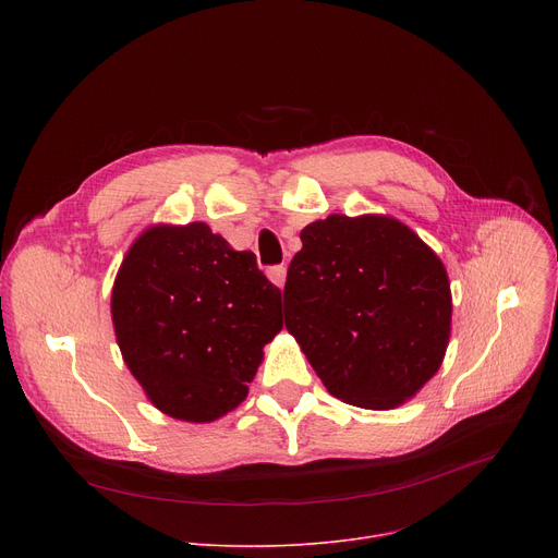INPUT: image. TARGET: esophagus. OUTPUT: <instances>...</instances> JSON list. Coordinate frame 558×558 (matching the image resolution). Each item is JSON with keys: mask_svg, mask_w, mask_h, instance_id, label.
<instances>
[{"mask_svg": "<svg viewBox=\"0 0 558 558\" xmlns=\"http://www.w3.org/2000/svg\"><path fill=\"white\" fill-rule=\"evenodd\" d=\"M267 276H269V280L276 284V287H284V280H287V269L282 267V264H278V267H271L269 271H267Z\"/></svg>", "mask_w": 558, "mask_h": 558, "instance_id": "obj_1", "label": "esophagus"}]
</instances>
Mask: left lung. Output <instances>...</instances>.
Returning <instances> with one entry per match:
<instances>
[{"mask_svg": "<svg viewBox=\"0 0 558 558\" xmlns=\"http://www.w3.org/2000/svg\"><path fill=\"white\" fill-rule=\"evenodd\" d=\"M284 282V326L326 389L362 409H396L441 368L448 271L389 215H330L301 230Z\"/></svg>", "mask_w": 558, "mask_h": 558, "instance_id": "obj_1", "label": "left lung"}]
</instances>
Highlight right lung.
Returning <instances> with one entry per match:
<instances>
[{
	"instance_id": "1",
	"label": "right lung",
	"mask_w": 558,
	"mask_h": 558,
	"mask_svg": "<svg viewBox=\"0 0 558 558\" xmlns=\"http://www.w3.org/2000/svg\"><path fill=\"white\" fill-rule=\"evenodd\" d=\"M280 310L255 255L203 221L144 228L110 294L124 364L156 409L185 423H213L246 400Z\"/></svg>"
}]
</instances>
